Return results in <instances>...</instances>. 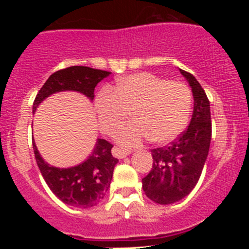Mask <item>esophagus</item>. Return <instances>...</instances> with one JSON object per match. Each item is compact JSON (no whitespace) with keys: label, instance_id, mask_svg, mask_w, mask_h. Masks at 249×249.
<instances>
[{"label":"esophagus","instance_id":"esophagus-1","mask_svg":"<svg viewBox=\"0 0 249 249\" xmlns=\"http://www.w3.org/2000/svg\"><path fill=\"white\" fill-rule=\"evenodd\" d=\"M112 153H113V156L116 157V158L123 159V158H125L126 156H128V154L131 153V151L124 150V148H119V147H113Z\"/></svg>","mask_w":249,"mask_h":249}]
</instances>
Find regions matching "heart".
Listing matches in <instances>:
<instances>
[{
  "instance_id": "obj_1",
  "label": "heart",
  "mask_w": 249,
  "mask_h": 249,
  "mask_svg": "<svg viewBox=\"0 0 249 249\" xmlns=\"http://www.w3.org/2000/svg\"><path fill=\"white\" fill-rule=\"evenodd\" d=\"M191 105L192 93L187 85L150 72L122 77L115 90L103 88L95 99L99 127L107 134L121 127L131 112L134 122L115 136L124 146H136L147 138L156 144L174 141L186 126Z\"/></svg>"
}]
</instances>
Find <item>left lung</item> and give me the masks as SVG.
Here are the masks:
<instances>
[{
  "mask_svg": "<svg viewBox=\"0 0 249 249\" xmlns=\"http://www.w3.org/2000/svg\"><path fill=\"white\" fill-rule=\"evenodd\" d=\"M179 70L192 88V119L187 130L170 146L151 151L152 170L142 180L147 198L160 205L174 204L196 187L207 159L212 137L210 101L206 93L196 77L187 71Z\"/></svg>",
  "mask_w": 249,
  "mask_h": 249,
  "instance_id": "8db88e82",
  "label": "left lung"
}]
</instances>
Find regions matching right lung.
Masks as SVG:
<instances>
[{"instance_id": "right-lung-1", "label": "right lung", "mask_w": 249, "mask_h": 249, "mask_svg": "<svg viewBox=\"0 0 249 249\" xmlns=\"http://www.w3.org/2000/svg\"><path fill=\"white\" fill-rule=\"evenodd\" d=\"M111 72L88 67H69L51 75L37 93L33 113L45 98L62 91H76L92 101L96 85ZM34 153L45 182L53 193L64 204L73 207L89 208L98 204L105 196L112 179L113 168L118 162L111 153L112 144L97 139L92 153L87 160L76 166L59 168L44 161L33 142Z\"/></svg>"}]
</instances>
